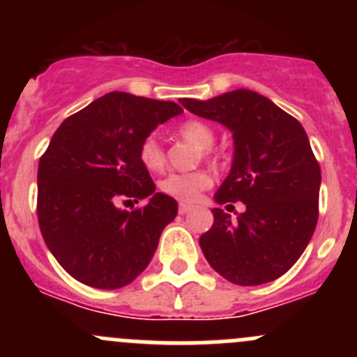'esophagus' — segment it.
<instances>
[{"mask_svg": "<svg viewBox=\"0 0 357 357\" xmlns=\"http://www.w3.org/2000/svg\"><path fill=\"white\" fill-rule=\"evenodd\" d=\"M192 208H193L192 205H188V204H179V214H188Z\"/></svg>", "mask_w": 357, "mask_h": 357, "instance_id": "obj_1", "label": "esophagus"}]
</instances>
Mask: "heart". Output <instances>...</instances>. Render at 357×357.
<instances>
[{"label": "heart", "instance_id": "obj_1", "mask_svg": "<svg viewBox=\"0 0 357 357\" xmlns=\"http://www.w3.org/2000/svg\"><path fill=\"white\" fill-rule=\"evenodd\" d=\"M178 135L185 142L192 143L199 150H205V155H208V149L214 145L215 132L208 124L200 121H188L179 126ZM139 160L149 171L157 172L164 167L165 153L162 150L160 143L153 136L146 138L139 146ZM212 183L211 176L205 171L188 172V174H171L160 183L162 192L181 202H193L199 197L202 190L208 188Z\"/></svg>", "mask_w": 357, "mask_h": 357}]
</instances>
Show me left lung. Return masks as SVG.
I'll return each instance as SVG.
<instances>
[{
  "label": "left lung",
  "instance_id": "obj_1",
  "mask_svg": "<svg viewBox=\"0 0 357 357\" xmlns=\"http://www.w3.org/2000/svg\"><path fill=\"white\" fill-rule=\"evenodd\" d=\"M179 102L231 131V169L214 202L226 208L231 202L245 204L236 221L222 208H212L214 225L200 236L205 259L235 285L280 278L305 250L318 222L321 169L304 128L250 89Z\"/></svg>",
  "mask_w": 357,
  "mask_h": 357
}]
</instances>
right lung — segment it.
Masks as SVG:
<instances>
[{"label":"right lung","mask_w":357,"mask_h":357,"mask_svg":"<svg viewBox=\"0 0 357 357\" xmlns=\"http://www.w3.org/2000/svg\"><path fill=\"white\" fill-rule=\"evenodd\" d=\"M183 112L174 102L114 91L60 124L38 167V221L46 247L84 285H129L155 254L178 202L155 193L139 146ZM146 199L129 213L121 201Z\"/></svg>","instance_id":"obj_1"}]
</instances>
